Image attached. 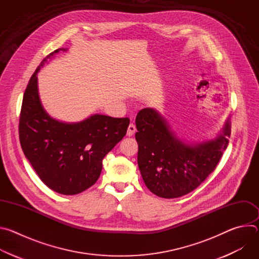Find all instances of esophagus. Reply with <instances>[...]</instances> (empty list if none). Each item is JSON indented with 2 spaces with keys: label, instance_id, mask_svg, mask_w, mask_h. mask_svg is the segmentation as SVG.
<instances>
[{
  "label": "esophagus",
  "instance_id": "34e87169",
  "mask_svg": "<svg viewBox=\"0 0 259 259\" xmlns=\"http://www.w3.org/2000/svg\"><path fill=\"white\" fill-rule=\"evenodd\" d=\"M136 132V127L133 123H130L129 126H128V129H127V135L128 136H132L134 133Z\"/></svg>",
  "mask_w": 259,
  "mask_h": 259
}]
</instances>
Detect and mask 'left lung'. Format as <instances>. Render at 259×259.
<instances>
[{
	"label": "left lung",
	"instance_id": "1",
	"mask_svg": "<svg viewBox=\"0 0 259 259\" xmlns=\"http://www.w3.org/2000/svg\"><path fill=\"white\" fill-rule=\"evenodd\" d=\"M137 163L142 179L153 194L179 198L197 189L215 170L228 147L231 124L215 140L189 146L176 139L153 108L139 110L136 120Z\"/></svg>",
	"mask_w": 259,
	"mask_h": 259
}]
</instances>
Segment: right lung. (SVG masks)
Returning a JSON list of instances; mask_svg holds the SVG:
<instances>
[{"mask_svg": "<svg viewBox=\"0 0 259 259\" xmlns=\"http://www.w3.org/2000/svg\"><path fill=\"white\" fill-rule=\"evenodd\" d=\"M57 52L59 49L43 59L26 86L19 140L24 156L49 189L77 195L97 181L103 158L126 135L130 120L94 115L80 123L66 124L50 118L39 98L36 73Z\"/></svg>", "mask_w": 259, "mask_h": 259, "instance_id": "right-lung-1", "label": "right lung"}]
</instances>
